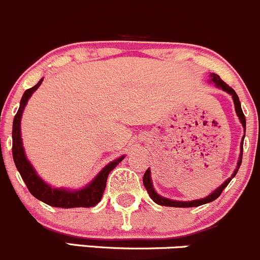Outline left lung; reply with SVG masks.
I'll list each match as a JSON object with an SVG mask.
<instances>
[{"label":"left lung","instance_id":"1","mask_svg":"<svg viewBox=\"0 0 260 260\" xmlns=\"http://www.w3.org/2000/svg\"><path fill=\"white\" fill-rule=\"evenodd\" d=\"M209 77H211L212 82L216 83V85L218 86V88L222 89V90L227 91V93H230L231 95H232V98H233L234 107H236V113H237V115H238L239 120H241L243 127H244V131H245V116H244V114H243V110H242V108H241V102H239V98H238V95H237V93L233 90V89L231 88L230 85L225 84V83L223 82L222 79H220L219 75L212 73V74H209ZM243 140H244V136H243ZM243 140H242V146H241V157H239V160H238V167H237V169H239V166H241V164H242ZM237 171H238V170H236V171H234V174H233V176H232V177H234V176H236ZM232 177L228 178V180L225 181V182L223 183L222 186H219L218 188H217L214 192H212V193L209 194V196L202 198V200L191 201V202H181V201H172V200H169V198L161 197L160 194L156 193V191H155V189H153V187H152V182H151V177H150V170L149 169H147L146 172H145L144 178H142V182H144V186H145V188H146V191H147V193H149V196L151 197V200L155 203H157V205H160V206H166V207H181V208H182V207H197V206L205 205V203L212 202V201L217 200V198L220 196V193H222L223 189H224L225 187L228 186V183L231 182Z\"/></svg>","mask_w":260,"mask_h":260}]
</instances>
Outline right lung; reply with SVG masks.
Wrapping results in <instances>:
<instances>
[{"label": "right lung", "instance_id": "1", "mask_svg": "<svg viewBox=\"0 0 260 260\" xmlns=\"http://www.w3.org/2000/svg\"><path fill=\"white\" fill-rule=\"evenodd\" d=\"M42 82H43V79H41L35 86H32V88L27 89V90L24 91L23 96H22L21 99V104H19L17 114H16L15 119H13L12 156L16 167H17L19 175H21L22 180L26 183L28 191L37 198V200L42 201V202L47 203V205L52 206V207L59 208L94 207V206L98 205L99 201L102 200L105 186H107L109 174L111 172V170H114L118 166L119 162H121L124 156H121L118 160L107 165V166L100 171V174L94 178L93 182H90V185L86 186L85 188L78 189V191H67V189L52 188L51 186L47 185L40 176L36 174L32 165H30L28 162V160L26 158L21 139L22 113H23V109L26 107L29 96L32 95L33 91L42 84Z\"/></svg>", "mask_w": 260, "mask_h": 260}]
</instances>
